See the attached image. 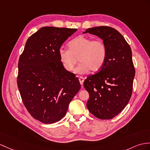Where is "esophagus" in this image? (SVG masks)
Returning a JSON list of instances; mask_svg holds the SVG:
<instances>
[{"label":"esophagus","instance_id":"1","mask_svg":"<svg viewBox=\"0 0 150 150\" xmlns=\"http://www.w3.org/2000/svg\"><path fill=\"white\" fill-rule=\"evenodd\" d=\"M79 81L80 82V83L81 84V86H83V81H84V79H83L82 76H79Z\"/></svg>","mask_w":150,"mask_h":150}]
</instances>
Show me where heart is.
Wrapping results in <instances>:
<instances>
[{
	"label": "heart",
	"mask_w": 150,
	"mask_h": 150,
	"mask_svg": "<svg viewBox=\"0 0 150 150\" xmlns=\"http://www.w3.org/2000/svg\"><path fill=\"white\" fill-rule=\"evenodd\" d=\"M69 49L61 48L59 57L62 67L68 71H72L79 61L81 62L76 71L83 74L89 69L98 71L105 63L107 58V47L102 40H93L83 35L79 36L68 43Z\"/></svg>",
	"instance_id": "heart-1"
}]
</instances>
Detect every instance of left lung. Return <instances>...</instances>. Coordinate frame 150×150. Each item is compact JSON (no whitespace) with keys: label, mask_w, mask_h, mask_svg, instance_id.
I'll list each match as a JSON object with an SVG mask.
<instances>
[{"label":"left lung","mask_w":150,"mask_h":150,"mask_svg":"<svg viewBox=\"0 0 150 150\" xmlns=\"http://www.w3.org/2000/svg\"><path fill=\"white\" fill-rule=\"evenodd\" d=\"M103 40L107 58L99 72L88 76L83 87L89 94L87 107L100 120L112 119L127 106L132 96L135 68L130 45L114 28L100 26L86 29Z\"/></svg>","instance_id":"8db88e82"}]
</instances>
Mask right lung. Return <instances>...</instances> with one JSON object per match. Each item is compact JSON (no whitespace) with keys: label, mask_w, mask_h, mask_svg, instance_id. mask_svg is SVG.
Listing matches in <instances>:
<instances>
[{"label":"right lung","mask_w":150,"mask_h":150,"mask_svg":"<svg viewBox=\"0 0 150 150\" xmlns=\"http://www.w3.org/2000/svg\"><path fill=\"white\" fill-rule=\"evenodd\" d=\"M76 29L44 27L31 35L18 61L17 85L24 106L34 119L57 122L81 89L77 77L62 67L59 50Z\"/></svg>","instance_id":"obj_1"}]
</instances>
